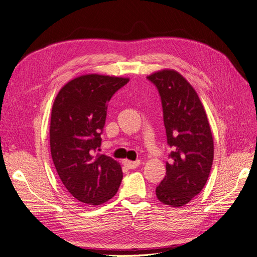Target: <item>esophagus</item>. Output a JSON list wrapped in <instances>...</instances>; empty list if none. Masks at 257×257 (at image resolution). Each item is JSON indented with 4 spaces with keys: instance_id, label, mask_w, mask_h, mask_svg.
I'll return each instance as SVG.
<instances>
[{
    "instance_id": "esophagus-1",
    "label": "esophagus",
    "mask_w": 257,
    "mask_h": 257,
    "mask_svg": "<svg viewBox=\"0 0 257 257\" xmlns=\"http://www.w3.org/2000/svg\"><path fill=\"white\" fill-rule=\"evenodd\" d=\"M123 165L125 166L126 168H130V169H134L136 167H138L139 165H141V161H135V162H132V161H128V160H124L123 162Z\"/></svg>"
}]
</instances>
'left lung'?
<instances>
[{
  "instance_id": "1",
  "label": "left lung",
  "mask_w": 257,
  "mask_h": 257,
  "mask_svg": "<svg viewBox=\"0 0 257 257\" xmlns=\"http://www.w3.org/2000/svg\"><path fill=\"white\" fill-rule=\"evenodd\" d=\"M158 88L167 144L172 148L166 175L157 186V197L170 207H182L201 192L213 162V138L196 91L174 69L147 76Z\"/></svg>"
}]
</instances>
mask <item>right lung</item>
<instances>
[{
	"mask_svg": "<svg viewBox=\"0 0 257 257\" xmlns=\"http://www.w3.org/2000/svg\"><path fill=\"white\" fill-rule=\"evenodd\" d=\"M128 78L88 74L68 81L54 99L50 152L67 192L79 203L97 206L118 192L123 174L118 162L96 153L102 144L107 104Z\"/></svg>",
	"mask_w": 257,
	"mask_h": 257,
	"instance_id": "obj_1",
	"label": "right lung"
}]
</instances>
